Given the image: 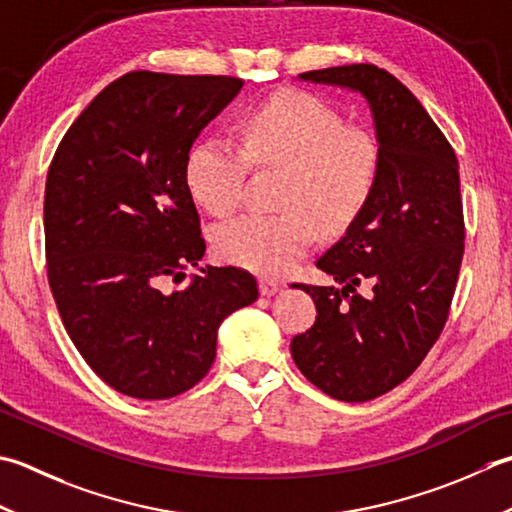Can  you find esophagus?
Here are the masks:
<instances>
[{
  "mask_svg": "<svg viewBox=\"0 0 512 512\" xmlns=\"http://www.w3.org/2000/svg\"><path fill=\"white\" fill-rule=\"evenodd\" d=\"M259 293L264 297H273L275 293H279V284L268 282V279H259Z\"/></svg>",
  "mask_w": 512,
  "mask_h": 512,
  "instance_id": "34e87169",
  "label": "esophagus"
}]
</instances>
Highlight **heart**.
<instances>
[{
	"mask_svg": "<svg viewBox=\"0 0 512 512\" xmlns=\"http://www.w3.org/2000/svg\"><path fill=\"white\" fill-rule=\"evenodd\" d=\"M246 164L284 168L282 213H242L219 224L215 253L250 273L275 277L293 270L315 242L317 226L337 235L355 222L373 195L379 148L366 130L346 128L322 99L288 90L255 106L239 124V148L208 137L186 159L195 202L226 215L242 199Z\"/></svg>",
	"mask_w": 512,
	"mask_h": 512,
	"instance_id": "obj_1",
	"label": "heart"
}]
</instances>
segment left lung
Segmentation results:
<instances>
[{
	"mask_svg": "<svg viewBox=\"0 0 512 512\" xmlns=\"http://www.w3.org/2000/svg\"><path fill=\"white\" fill-rule=\"evenodd\" d=\"M350 88L373 113L379 175L346 235L317 259L335 286L293 284L317 319L290 353L310 384L339 402H368L413 375L437 342L464 255L453 146L417 97L384 68L350 64L299 75Z\"/></svg>",
	"mask_w": 512,
	"mask_h": 512,
	"instance_id": "1",
	"label": "left lung"
}]
</instances>
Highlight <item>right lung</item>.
Wrapping results in <instances>:
<instances>
[{"mask_svg":"<svg viewBox=\"0 0 512 512\" xmlns=\"http://www.w3.org/2000/svg\"><path fill=\"white\" fill-rule=\"evenodd\" d=\"M242 86L135 70L86 106L48 168V284L79 355L117 393L168 399L202 382L219 326L259 295L235 266L166 288L206 253L188 153Z\"/></svg>","mask_w":512,"mask_h":512,"instance_id":"right-lung-1","label":"right lung"}]
</instances>
